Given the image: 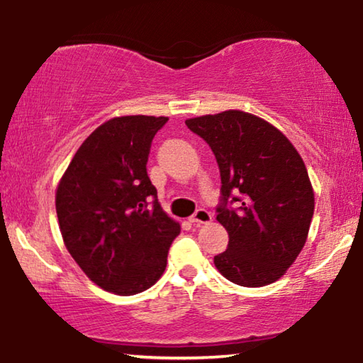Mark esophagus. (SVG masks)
Segmentation results:
<instances>
[{
	"label": "esophagus",
	"instance_id": "1",
	"mask_svg": "<svg viewBox=\"0 0 363 363\" xmlns=\"http://www.w3.org/2000/svg\"><path fill=\"white\" fill-rule=\"evenodd\" d=\"M211 221V213L206 211L203 208H200L194 213V215L191 216V223L194 224H208Z\"/></svg>",
	"mask_w": 363,
	"mask_h": 363
}]
</instances>
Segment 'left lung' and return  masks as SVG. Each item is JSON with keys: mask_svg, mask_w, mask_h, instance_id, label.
<instances>
[{"mask_svg": "<svg viewBox=\"0 0 363 363\" xmlns=\"http://www.w3.org/2000/svg\"><path fill=\"white\" fill-rule=\"evenodd\" d=\"M211 147L221 172L223 203L216 220L229 234L215 257L224 278L244 287L272 284L296 262L312 223L315 194L306 163L268 121L240 109L186 119ZM240 192L238 209L225 206Z\"/></svg>", "mask_w": 363, "mask_h": 363, "instance_id": "8db88e82", "label": "left lung"}]
</instances>
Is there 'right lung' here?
I'll use <instances>...</instances> for the list:
<instances>
[{"instance_id":"right-lung-1","label":"right lung","mask_w":363,"mask_h":363,"mask_svg":"<svg viewBox=\"0 0 363 363\" xmlns=\"http://www.w3.org/2000/svg\"><path fill=\"white\" fill-rule=\"evenodd\" d=\"M166 116H119L82 142L56 187L65 245L87 278L118 296L152 287L164 273L179 223L155 199L147 174L152 140Z\"/></svg>"}]
</instances>
